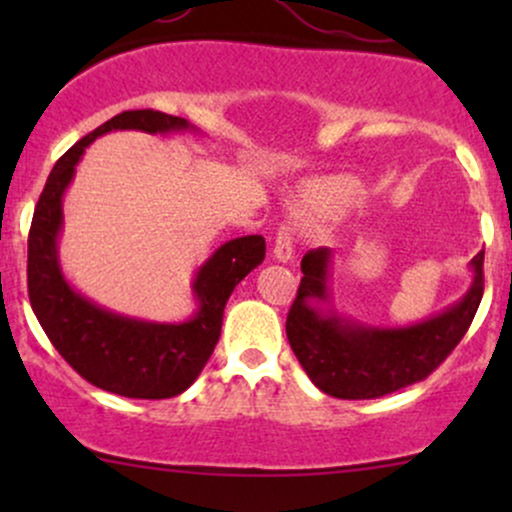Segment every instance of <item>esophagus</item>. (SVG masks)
<instances>
[{
	"label": "esophagus",
	"mask_w": 512,
	"mask_h": 512,
	"mask_svg": "<svg viewBox=\"0 0 512 512\" xmlns=\"http://www.w3.org/2000/svg\"><path fill=\"white\" fill-rule=\"evenodd\" d=\"M272 252H274V260H279V262L293 260V233H291L289 226L279 228Z\"/></svg>",
	"instance_id": "esophagus-1"
}]
</instances>
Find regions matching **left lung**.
<instances>
[{
	"label": "left lung",
	"instance_id": "1",
	"mask_svg": "<svg viewBox=\"0 0 512 512\" xmlns=\"http://www.w3.org/2000/svg\"><path fill=\"white\" fill-rule=\"evenodd\" d=\"M330 248L308 250L301 286L286 317V337L308 378L325 395L375 399L426 380L467 334L484 296V250L472 260L474 281L448 310L409 327H366L344 320L330 303Z\"/></svg>",
	"mask_w": 512,
	"mask_h": 512
}]
</instances>
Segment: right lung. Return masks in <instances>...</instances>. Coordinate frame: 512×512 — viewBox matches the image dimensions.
Here are the masks:
<instances>
[{"mask_svg":"<svg viewBox=\"0 0 512 512\" xmlns=\"http://www.w3.org/2000/svg\"><path fill=\"white\" fill-rule=\"evenodd\" d=\"M113 129L168 134L190 122L158 110H125L79 139L52 168L28 231V298L48 339L81 378L113 395L168 399L197 380L221 337L223 308L240 281L264 260L262 236L223 243L195 276L197 313L187 322H146L110 313L76 293L57 260L62 197L93 139Z\"/></svg>","mask_w":512,"mask_h":512,"instance_id":"obj_1","label":"right lung"}]
</instances>
